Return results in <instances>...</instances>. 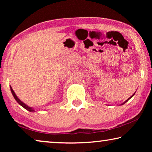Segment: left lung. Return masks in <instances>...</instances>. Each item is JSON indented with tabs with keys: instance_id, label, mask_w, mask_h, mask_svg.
Listing matches in <instances>:
<instances>
[{
	"instance_id": "1",
	"label": "left lung",
	"mask_w": 152,
	"mask_h": 152,
	"mask_svg": "<svg viewBox=\"0 0 152 152\" xmlns=\"http://www.w3.org/2000/svg\"><path fill=\"white\" fill-rule=\"evenodd\" d=\"M134 94H135V93H134V94H133V95H132V96H131V97H130V98H129V99H127V101H125V102H124V103H123V104H125V102H127V101H129V99H131V98H132V96H133V95H134Z\"/></svg>"
}]
</instances>
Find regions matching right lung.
Returning <instances> with one entry per match:
<instances>
[{
    "mask_svg": "<svg viewBox=\"0 0 152 152\" xmlns=\"http://www.w3.org/2000/svg\"><path fill=\"white\" fill-rule=\"evenodd\" d=\"M11 87V92H12V95H13V96H14V98H15V99L17 101V102H18V103H19L20 106H22L23 107V108H25V109L26 110H29V111H30V112H33V111H34V110H33V109L32 107H29V106H27V104H25L24 102H23L21 101H20V100L18 99V97L17 96V95L15 94V92H14V91L13 90H12V87L11 86H10Z\"/></svg>",
    "mask_w": 152,
    "mask_h": 152,
    "instance_id": "obj_1",
    "label": "right lung"
}]
</instances>
